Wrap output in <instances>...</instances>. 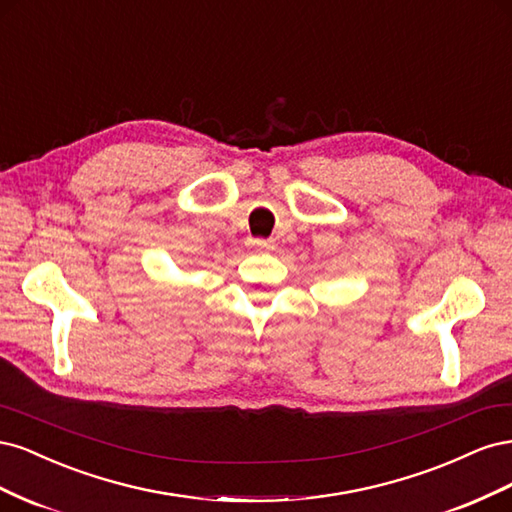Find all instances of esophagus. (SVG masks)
Instances as JSON below:
<instances>
[{"instance_id":"esophagus-1","label":"esophagus","mask_w":512,"mask_h":512,"mask_svg":"<svg viewBox=\"0 0 512 512\" xmlns=\"http://www.w3.org/2000/svg\"><path fill=\"white\" fill-rule=\"evenodd\" d=\"M250 245L254 247V250H258V252H271L273 247H275V243L271 239H254Z\"/></svg>"}]
</instances>
